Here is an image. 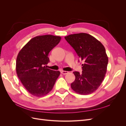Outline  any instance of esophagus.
Segmentation results:
<instances>
[{"instance_id":"1","label":"esophagus","mask_w":126,"mask_h":126,"mask_svg":"<svg viewBox=\"0 0 126 126\" xmlns=\"http://www.w3.org/2000/svg\"><path fill=\"white\" fill-rule=\"evenodd\" d=\"M61 73H62L63 75H66V74H67L68 73V71L62 70V71H61Z\"/></svg>"}]
</instances>
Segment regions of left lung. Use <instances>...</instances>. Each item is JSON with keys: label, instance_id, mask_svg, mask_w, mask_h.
Segmentation results:
<instances>
[{"label": "left lung", "instance_id": "obj_1", "mask_svg": "<svg viewBox=\"0 0 126 126\" xmlns=\"http://www.w3.org/2000/svg\"><path fill=\"white\" fill-rule=\"evenodd\" d=\"M82 61V72L74 71L75 81L71 83L76 93L86 95L92 94L104 80L108 58L103 45L93 36L86 33L69 35L64 37Z\"/></svg>", "mask_w": 126, "mask_h": 126}]
</instances>
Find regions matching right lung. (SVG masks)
I'll use <instances>...</instances> for the list:
<instances>
[{"label": "right lung", "instance_id": "obj_1", "mask_svg": "<svg viewBox=\"0 0 126 126\" xmlns=\"http://www.w3.org/2000/svg\"><path fill=\"white\" fill-rule=\"evenodd\" d=\"M61 40L50 35L36 36L30 40L19 52L16 72L26 89L34 96L43 97L52 89L60 71L47 68L48 54Z\"/></svg>", "mask_w": 126, "mask_h": 126}]
</instances>
